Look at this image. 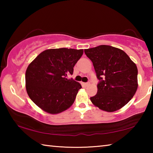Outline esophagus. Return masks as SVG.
Listing matches in <instances>:
<instances>
[{
  "label": "esophagus",
  "instance_id": "1",
  "mask_svg": "<svg viewBox=\"0 0 153 153\" xmlns=\"http://www.w3.org/2000/svg\"><path fill=\"white\" fill-rule=\"evenodd\" d=\"M84 84V86H89V85H90V82H86V83H84V84Z\"/></svg>",
  "mask_w": 153,
  "mask_h": 153
}]
</instances>
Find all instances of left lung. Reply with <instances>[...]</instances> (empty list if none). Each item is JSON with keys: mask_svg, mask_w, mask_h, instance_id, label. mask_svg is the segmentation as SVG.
<instances>
[{"mask_svg": "<svg viewBox=\"0 0 153 153\" xmlns=\"http://www.w3.org/2000/svg\"><path fill=\"white\" fill-rule=\"evenodd\" d=\"M99 80L97 94L90 97L101 110L113 112L125 106L138 88V69L125 52L108 45L85 49Z\"/></svg>", "mask_w": 153, "mask_h": 153, "instance_id": "1", "label": "left lung"}]
</instances>
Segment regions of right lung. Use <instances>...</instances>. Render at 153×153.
<instances>
[{"mask_svg": "<svg viewBox=\"0 0 153 153\" xmlns=\"http://www.w3.org/2000/svg\"><path fill=\"white\" fill-rule=\"evenodd\" d=\"M83 53V49H48L29 65L25 87L38 107L51 114L61 113L71 107L82 86L67 76L73 74L74 67Z\"/></svg>", "mask_w": 153, "mask_h": 153, "instance_id": "right-lung-1", "label": "right lung"}]
</instances>
